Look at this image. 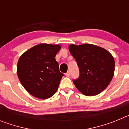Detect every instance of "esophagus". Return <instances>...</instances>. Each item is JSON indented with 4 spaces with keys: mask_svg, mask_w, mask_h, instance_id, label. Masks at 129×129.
Segmentation results:
<instances>
[{
    "mask_svg": "<svg viewBox=\"0 0 129 129\" xmlns=\"http://www.w3.org/2000/svg\"><path fill=\"white\" fill-rule=\"evenodd\" d=\"M65 75H66V76H67V77H70V72H67Z\"/></svg>",
    "mask_w": 129,
    "mask_h": 129,
    "instance_id": "1",
    "label": "esophagus"
}]
</instances>
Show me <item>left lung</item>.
Wrapping results in <instances>:
<instances>
[{
    "label": "left lung",
    "instance_id": "obj_1",
    "mask_svg": "<svg viewBox=\"0 0 129 129\" xmlns=\"http://www.w3.org/2000/svg\"><path fill=\"white\" fill-rule=\"evenodd\" d=\"M78 65L79 76L73 83L87 96L95 95L108 86L114 74L115 62L105 49L91 44L68 46Z\"/></svg>",
    "mask_w": 129,
    "mask_h": 129
}]
</instances>
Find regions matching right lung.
Segmentation results:
<instances>
[{
	"mask_svg": "<svg viewBox=\"0 0 129 129\" xmlns=\"http://www.w3.org/2000/svg\"><path fill=\"white\" fill-rule=\"evenodd\" d=\"M59 44H39L20 57L17 63L19 81L31 95L39 99L50 98L57 90L64 74L60 72L55 55Z\"/></svg>",
	"mask_w": 129,
	"mask_h": 129,
	"instance_id": "obj_1",
	"label": "right lung"
}]
</instances>
